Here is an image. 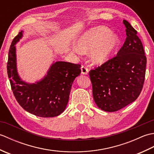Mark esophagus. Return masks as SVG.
<instances>
[{
    "mask_svg": "<svg viewBox=\"0 0 154 154\" xmlns=\"http://www.w3.org/2000/svg\"><path fill=\"white\" fill-rule=\"evenodd\" d=\"M88 72H89V69H88L86 66L83 65V66L81 67V73L84 75H87Z\"/></svg>",
    "mask_w": 154,
    "mask_h": 154,
    "instance_id": "34e87169",
    "label": "esophagus"
}]
</instances>
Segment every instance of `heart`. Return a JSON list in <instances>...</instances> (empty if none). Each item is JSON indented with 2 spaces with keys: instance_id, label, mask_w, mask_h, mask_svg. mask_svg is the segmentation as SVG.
I'll return each mask as SVG.
<instances>
[{
  "instance_id": "obj_1",
  "label": "heart",
  "mask_w": 154,
  "mask_h": 154,
  "mask_svg": "<svg viewBox=\"0 0 154 154\" xmlns=\"http://www.w3.org/2000/svg\"><path fill=\"white\" fill-rule=\"evenodd\" d=\"M120 40L112 31L104 26L90 29L77 41L79 49L83 51H91V60L95 64H103L110 60L119 46ZM76 51H79L75 48Z\"/></svg>"
}]
</instances>
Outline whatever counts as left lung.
Masks as SVG:
<instances>
[{
    "label": "left lung",
    "instance_id": "8db88e82",
    "mask_svg": "<svg viewBox=\"0 0 154 154\" xmlns=\"http://www.w3.org/2000/svg\"><path fill=\"white\" fill-rule=\"evenodd\" d=\"M126 39L115 57L89 71L93 94L98 107L115 112L140 95L145 80L146 57L137 31L124 20Z\"/></svg>",
    "mask_w": 154,
    "mask_h": 154
}]
</instances>
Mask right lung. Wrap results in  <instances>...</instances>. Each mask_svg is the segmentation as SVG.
Here are the masks:
<instances>
[{
  "label": "right lung",
  "instance_id": "right-lung-1",
  "mask_svg": "<svg viewBox=\"0 0 154 154\" xmlns=\"http://www.w3.org/2000/svg\"><path fill=\"white\" fill-rule=\"evenodd\" d=\"M22 31L13 39L8 52L7 73L17 102L28 112L40 117H54L64 111L75 77L81 73V65L56 61L42 81L28 84L20 79L16 71L15 44Z\"/></svg>",
  "mask_w": 154,
  "mask_h": 154
}]
</instances>
